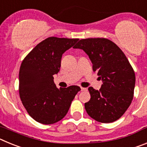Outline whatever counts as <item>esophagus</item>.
Listing matches in <instances>:
<instances>
[{
  "mask_svg": "<svg viewBox=\"0 0 147 147\" xmlns=\"http://www.w3.org/2000/svg\"><path fill=\"white\" fill-rule=\"evenodd\" d=\"M81 90L82 91H85V90H87V88H82V87H81Z\"/></svg>",
  "mask_w": 147,
  "mask_h": 147,
  "instance_id": "1",
  "label": "esophagus"
}]
</instances>
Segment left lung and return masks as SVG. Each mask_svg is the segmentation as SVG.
<instances>
[{
	"instance_id": "left-lung-1",
	"label": "left lung",
	"mask_w": 147,
	"mask_h": 147,
	"mask_svg": "<svg viewBox=\"0 0 147 147\" xmlns=\"http://www.w3.org/2000/svg\"><path fill=\"white\" fill-rule=\"evenodd\" d=\"M74 49H82L93 63L103 84L99 90L90 87L89 102L85 103L88 115L102 123H111L121 117L134 94L136 76L124 52L105 38L80 40Z\"/></svg>"
}]
</instances>
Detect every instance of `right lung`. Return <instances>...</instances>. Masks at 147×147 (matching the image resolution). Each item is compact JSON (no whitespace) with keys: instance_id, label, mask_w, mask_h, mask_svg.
Returning a JSON list of instances; mask_svg holds the SVG:
<instances>
[{"instance_id":"add662e5","label":"right lung","mask_w":147,"mask_h":147,"mask_svg":"<svg viewBox=\"0 0 147 147\" xmlns=\"http://www.w3.org/2000/svg\"><path fill=\"white\" fill-rule=\"evenodd\" d=\"M79 39L51 37L37 44L23 59L19 72V94L28 113L36 121L51 124L65 116L80 88H57V74L62 54Z\"/></svg>"}]
</instances>
